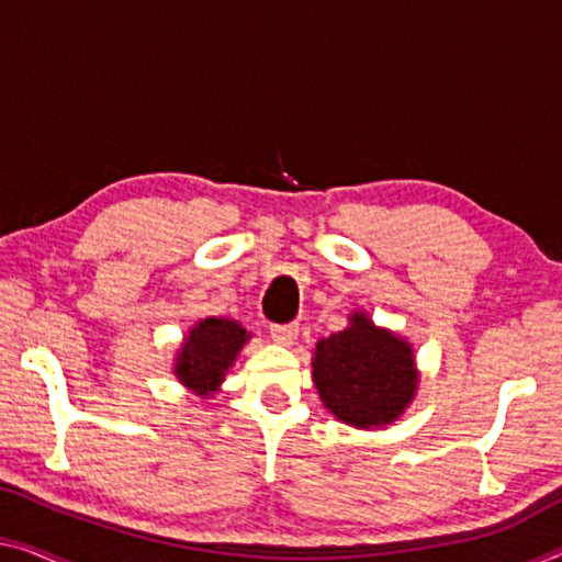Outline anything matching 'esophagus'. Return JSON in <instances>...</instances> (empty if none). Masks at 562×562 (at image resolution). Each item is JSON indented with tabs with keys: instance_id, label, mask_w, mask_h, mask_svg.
<instances>
[{
	"instance_id": "34e87169",
	"label": "esophagus",
	"mask_w": 562,
	"mask_h": 562,
	"mask_svg": "<svg viewBox=\"0 0 562 562\" xmlns=\"http://www.w3.org/2000/svg\"><path fill=\"white\" fill-rule=\"evenodd\" d=\"M297 333H300V328H297L295 323H284V325L272 323V325H270L272 340H274V342H282V346H290V342L297 338Z\"/></svg>"
}]
</instances>
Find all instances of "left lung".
Masks as SVG:
<instances>
[{
    "label": "left lung",
    "instance_id": "obj_1",
    "mask_svg": "<svg viewBox=\"0 0 562 562\" xmlns=\"http://www.w3.org/2000/svg\"><path fill=\"white\" fill-rule=\"evenodd\" d=\"M313 379L325 408L361 429L393 422L416 391L412 348L361 313L317 342Z\"/></svg>",
    "mask_w": 562,
    "mask_h": 562
}]
</instances>
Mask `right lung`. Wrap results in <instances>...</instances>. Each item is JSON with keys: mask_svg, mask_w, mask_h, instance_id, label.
Returning <instances> with one entry per match:
<instances>
[{"mask_svg": "<svg viewBox=\"0 0 562 562\" xmlns=\"http://www.w3.org/2000/svg\"><path fill=\"white\" fill-rule=\"evenodd\" d=\"M245 340L247 330L239 323L206 317L183 342L179 361H176V375L189 389L199 391V396H209L234 363Z\"/></svg>", "mask_w": 562, "mask_h": 562, "instance_id": "obj_1", "label": "right lung"}]
</instances>
